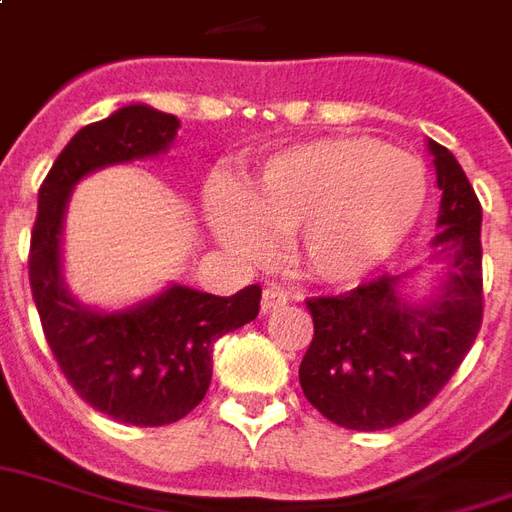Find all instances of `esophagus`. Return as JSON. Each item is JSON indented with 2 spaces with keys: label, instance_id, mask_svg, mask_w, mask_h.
Wrapping results in <instances>:
<instances>
[{
  "label": "esophagus",
  "instance_id": "esophagus-1",
  "mask_svg": "<svg viewBox=\"0 0 512 512\" xmlns=\"http://www.w3.org/2000/svg\"><path fill=\"white\" fill-rule=\"evenodd\" d=\"M288 297L280 291V288H264V294H261V313H272V310H280V307H286Z\"/></svg>",
  "mask_w": 512,
  "mask_h": 512
}]
</instances>
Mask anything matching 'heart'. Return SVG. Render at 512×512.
Masks as SVG:
<instances>
[{
	"label": "heart",
	"mask_w": 512,
	"mask_h": 512,
	"mask_svg": "<svg viewBox=\"0 0 512 512\" xmlns=\"http://www.w3.org/2000/svg\"><path fill=\"white\" fill-rule=\"evenodd\" d=\"M426 202L418 156L375 137H321L270 156L240 194L210 191L205 218L242 259H261L270 234H288V261L305 278L353 286L405 245Z\"/></svg>",
	"instance_id": "b5f03b06"
}]
</instances>
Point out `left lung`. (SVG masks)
<instances>
[{
	"instance_id": "1",
	"label": "left lung",
	"mask_w": 512,
	"mask_h": 512,
	"mask_svg": "<svg viewBox=\"0 0 512 512\" xmlns=\"http://www.w3.org/2000/svg\"><path fill=\"white\" fill-rule=\"evenodd\" d=\"M437 188V234L426 267L437 283L421 294L402 275L364 283L340 297L307 299L313 343L299 364L307 402L334 424L378 432L421 413L448 383L483 321L480 202L448 148L426 140Z\"/></svg>"
}]
</instances>
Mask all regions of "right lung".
Wrapping results in <instances>:
<instances>
[{"mask_svg":"<svg viewBox=\"0 0 512 512\" xmlns=\"http://www.w3.org/2000/svg\"><path fill=\"white\" fill-rule=\"evenodd\" d=\"M178 129L175 115L140 102L83 126L42 183L32 229L29 283L61 372L94 410L132 426L188 416L210 388L215 340L259 315V286L215 297L167 283L159 294L118 310L86 305L69 291L64 218L75 186L105 167L159 159Z\"/></svg>","mask_w":512,"mask_h":512,"instance_id":"1","label":"right lung"}]
</instances>
